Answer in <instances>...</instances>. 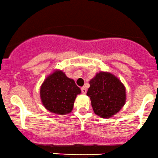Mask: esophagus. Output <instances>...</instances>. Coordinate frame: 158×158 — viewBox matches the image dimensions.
<instances>
[{"mask_svg": "<svg viewBox=\"0 0 158 158\" xmlns=\"http://www.w3.org/2000/svg\"><path fill=\"white\" fill-rule=\"evenodd\" d=\"M81 92H82V93H83V94H86V92H87L86 87H85V86L82 87V88H81Z\"/></svg>", "mask_w": 158, "mask_h": 158, "instance_id": "34e87169", "label": "esophagus"}]
</instances>
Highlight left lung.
Returning a JSON list of instances; mask_svg holds the SVG:
<instances>
[{"label":"left lung","instance_id":"1","mask_svg":"<svg viewBox=\"0 0 158 158\" xmlns=\"http://www.w3.org/2000/svg\"><path fill=\"white\" fill-rule=\"evenodd\" d=\"M87 92L94 112L103 118H111L123 106L126 89L115 76L101 72L91 80Z\"/></svg>","mask_w":158,"mask_h":158}]
</instances>
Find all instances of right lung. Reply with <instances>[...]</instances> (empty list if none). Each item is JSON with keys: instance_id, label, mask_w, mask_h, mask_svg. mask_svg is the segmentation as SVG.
Wrapping results in <instances>:
<instances>
[{"instance_id": "add662e5", "label": "right lung", "mask_w": 158, "mask_h": 158, "mask_svg": "<svg viewBox=\"0 0 158 158\" xmlns=\"http://www.w3.org/2000/svg\"><path fill=\"white\" fill-rule=\"evenodd\" d=\"M40 93L46 109L55 114H64L72 110L81 89L73 80L66 77L62 71H57L45 80Z\"/></svg>"}]
</instances>
